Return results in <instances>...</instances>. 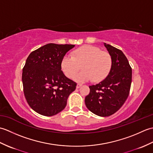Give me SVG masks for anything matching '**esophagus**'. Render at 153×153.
I'll return each mask as SVG.
<instances>
[{
  "label": "esophagus",
  "instance_id": "obj_1",
  "mask_svg": "<svg viewBox=\"0 0 153 153\" xmlns=\"http://www.w3.org/2000/svg\"><path fill=\"white\" fill-rule=\"evenodd\" d=\"M82 84H80V83H78V84H77V85H76V88L77 89H79V87H81V86H82Z\"/></svg>",
  "mask_w": 153,
  "mask_h": 153
}]
</instances>
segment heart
<instances>
[{
	"label": "heart",
	"mask_w": 153,
	"mask_h": 153,
	"mask_svg": "<svg viewBox=\"0 0 153 153\" xmlns=\"http://www.w3.org/2000/svg\"><path fill=\"white\" fill-rule=\"evenodd\" d=\"M83 70L74 76L77 82H90L94 79L99 82L108 74L112 58L106 52L93 45H85L77 48L73 55L66 54L61 62V68L68 77L71 78L81 68Z\"/></svg>",
	"instance_id": "b5f03b06"
}]
</instances>
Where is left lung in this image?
<instances>
[{
	"instance_id": "obj_1",
	"label": "left lung",
	"mask_w": 153,
	"mask_h": 153,
	"mask_svg": "<svg viewBox=\"0 0 153 153\" xmlns=\"http://www.w3.org/2000/svg\"><path fill=\"white\" fill-rule=\"evenodd\" d=\"M112 58V66L106 78L96 85L89 86L90 93L85 103L91 112L106 117L121 108L129 95L132 70L122 51L104 43Z\"/></svg>"
}]
</instances>
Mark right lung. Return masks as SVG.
<instances>
[{"label": "right lung", "instance_id": "right-lung-1", "mask_svg": "<svg viewBox=\"0 0 153 153\" xmlns=\"http://www.w3.org/2000/svg\"><path fill=\"white\" fill-rule=\"evenodd\" d=\"M74 45L48 43L31 52L23 68L24 93L29 105L39 114L51 116L64 110L76 83L61 70V62Z\"/></svg>", "mask_w": 153, "mask_h": 153}]
</instances>
